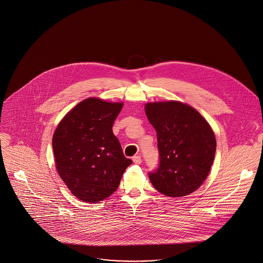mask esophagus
I'll return each mask as SVG.
<instances>
[{
  "label": "esophagus",
  "instance_id": "esophagus-1",
  "mask_svg": "<svg viewBox=\"0 0 263 263\" xmlns=\"http://www.w3.org/2000/svg\"><path fill=\"white\" fill-rule=\"evenodd\" d=\"M132 160H133L134 163H137V164H140V163H142V158H141V156H134V157L132 158Z\"/></svg>",
  "mask_w": 263,
  "mask_h": 263
}]
</instances>
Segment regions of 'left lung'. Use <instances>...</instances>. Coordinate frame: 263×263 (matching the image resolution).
Masks as SVG:
<instances>
[{
    "mask_svg": "<svg viewBox=\"0 0 263 263\" xmlns=\"http://www.w3.org/2000/svg\"><path fill=\"white\" fill-rule=\"evenodd\" d=\"M145 111L157 131L160 165L149 173L159 192L185 196L200 187L212 166L216 138L212 128L192 106L179 101L149 102Z\"/></svg>",
    "mask_w": 263,
    "mask_h": 263,
    "instance_id": "left-lung-1",
    "label": "left lung"
}]
</instances>
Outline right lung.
Wrapping results in <instances>:
<instances>
[{"label":"right lung","mask_w":263,"mask_h":263,"mask_svg":"<svg viewBox=\"0 0 263 263\" xmlns=\"http://www.w3.org/2000/svg\"><path fill=\"white\" fill-rule=\"evenodd\" d=\"M122 107V102L89 98L67 113L54 132L57 172L80 200L98 203L110 196L132 163L112 132Z\"/></svg>","instance_id":"1"}]
</instances>
